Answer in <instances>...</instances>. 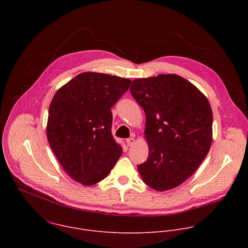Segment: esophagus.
Here are the masks:
<instances>
[{
	"instance_id": "esophagus-1",
	"label": "esophagus",
	"mask_w": 248,
	"mask_h": 248,
	"mask_svg": "<svg viewBox=\"0 0 248 248\" xmlns=\"http://www.w3.org/2000/svg\"><path fill=\"white\" fill-rule=\"evenodd\" d=\"M126 142H127V145L130 147V146H133L136 141L134 139H127Z\"/></svg>"
}]
</instances>
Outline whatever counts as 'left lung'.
<instances>
[{"instance_id":"1","label":"left lung","mask_w":248,"mask_h":248,"mask_svg":"<svg viewBox=\"0 0 248 248\" xmlns=\"http://www.w3.org/2000/svg\"><path fill=\"white\" fill-rule=\"evenodd\" d=\"M130 92L146 114L147 160L138 166L143 181L170 190L191 177L212 143L213 114L207 98L177 74L136 79Z\"/></svg>"}]
</instances>
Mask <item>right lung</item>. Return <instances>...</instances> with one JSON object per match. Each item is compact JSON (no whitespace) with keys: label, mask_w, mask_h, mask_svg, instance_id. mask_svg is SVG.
<instances>
[{"label":"right lung","mask_w":248,"mask_h":248,"mask_svg":"<svg viewBox=\"0 0 248 248\" xmlns=\"http://www.w3.org/2000/svg\"><path fill=\"white\" fill-rule=\"evenodd\" d=\"M131 80L83 72L60 88L48 108L46 137L64 170L77 182L93 185L108 175L122 154L111 134L110 108Z\"/></svg>","instance_id":"obj_1"}]
</instances>
